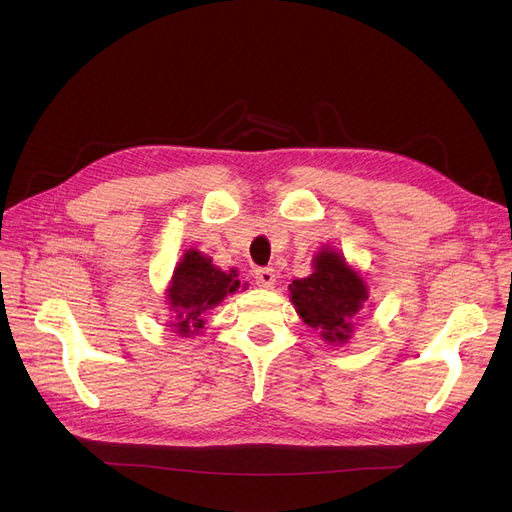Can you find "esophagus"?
Returning a JSON list of instances; mask_svg holds the SVG:
<instances>
[{"label": "esophagus", "mask_w": 512, "mask_h": 512, "mask_svg": "<svg viewBox=\"0 0 512 512\" xmlns=\"http://www.w3.org/2000/svg\"><path fill=\"white\" fill-rule=\"evenodd\" d=\"M256 284L262 286V288H273L275 286V271L265 267V269H258L256 271Z\"/></svg>", "instance_id": "1"}]
</instances>
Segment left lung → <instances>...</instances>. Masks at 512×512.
Masks as SVG:
<instances>
[{
  "mask_svg": "<svg viewBox=\"0 0 512 512\" xmlns=\"http://www.w3.org/2000/svg\"><path fill=\"white\" fill-rule=\"evenodd\" d=\"M292 303L305 324L327 342L344 344L352 333V318L367 299V288L344 258L324 250L314 260V273L288 286Z\"/></svg>",
  "mask_w": 512,
  "mask_h": 512,
  "instance_id": "left-lung-1",
  "label": "left lung"
}]
</instances>
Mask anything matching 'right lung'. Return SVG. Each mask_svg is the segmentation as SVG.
<instances>
[{
    "label": "right lung",
    "instance_id": "add662e5",
    "mask_svg": "<svg viewBox=\"0 0 512 512\" xmlns=\"http://www.w3.org/2000/svg\"><path fill=\"white\" fill-rule=\"evenodd\" d=\"M239 286L241 282L235 271L224 273L200 252H185L168 288L170 307L177 312V331L181 335H194L203 329V314L207 309L222 303L226 294H232Z\"/></svg>",
    "mask_w": 512,
    "mask_h": 512
}]
</instances>
